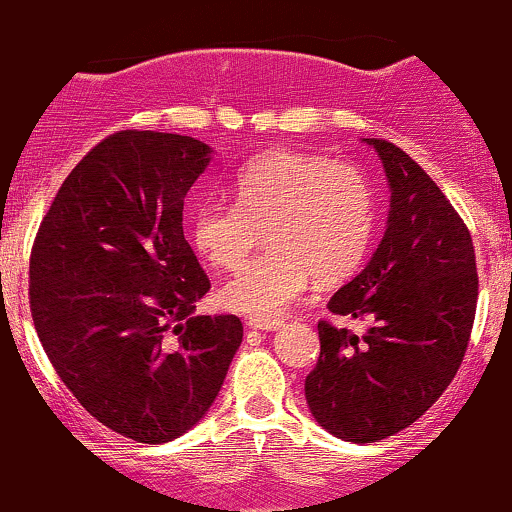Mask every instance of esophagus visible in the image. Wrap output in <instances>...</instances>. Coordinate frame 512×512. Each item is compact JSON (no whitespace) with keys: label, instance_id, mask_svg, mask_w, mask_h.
Here are the masks:
<instances>
[{"label":"esophagus","instance_id":"esophagus-1","mask_svg":"<svg viewBox=\"0 0 512 512\" xmlns=\"http://www.w3.org/2000/svg\"><path fill=\"white\" fill-rule=\"evenodd\" d=\"M281 325H284L281 320H262V317H250L248 320L250 330H257V332H274L279 330Z\"/></svg>","mask_w":512,"mask_h":512}]
</instances>
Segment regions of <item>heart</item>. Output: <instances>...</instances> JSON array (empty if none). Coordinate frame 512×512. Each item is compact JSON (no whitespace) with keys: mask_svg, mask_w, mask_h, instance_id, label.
Instances as JSON below:
<instances>
[{"mask_svg":"<svg viewBox=\"0 0 512 512\" xmlns=\"http://www.w3.org/2000/svg\"><path fill=\"white\" fill-rule=\"evenodd\" d=\"M238 204L207 199L190 219L192 248L216 269H236L221 289L236 313L274 320L301 301L315 276L342 281L361 267L375 228V202L356 166L310 151H272L243 166L231 182Z\"/></svg>","mask_w":512,"mask_h":512,"instance_id":"obj_1","label":"heart"}]
</instances>
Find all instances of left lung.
I'll list each match as a JSON object with an SVG mask.
<instances>
[{
    "mask_svg": "<svg viewBox=\"0 0 512 512\" xmlns=\"http://www.w3.org/2000/svg\"><path fill=\"white\" fill-rule=\"evenodd\" d=\"M363 142L390 182L387 228L327 308L370 327L358 337L317 322L320 358L305 378L317 424L351 443L395 436L438 402L467 351L479 296L472 236L448 197L399 146Z\"/></svg>",
    "mask_w": 512,
    "mask_h": 512,
    "instance_id": "8db88e82",
    "label": "left lung"
}]
</instances>
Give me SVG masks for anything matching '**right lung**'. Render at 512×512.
<instances>
[{
    "instance_id": "1",
    "label": "right lung",
    "mask_w": 512,
    "mask_h": 512,
    "mask_svg": "<svg viewBox=\"0 0 512 512\" xmlns=\"http://www.w3.org/2000/svg\"><path fill=\"white\" fill-rule=\"evenodd\" d=\"M211 161L168 132L110 134L67 175L31 250V315L62 383L103 426L168 443L207 414L243 342L211 289L182 207Z\"/></svg>"
}]
</instances>
